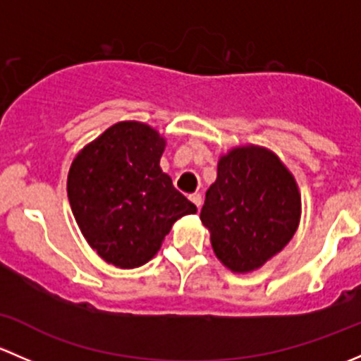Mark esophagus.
Masks as SVG:
<instances>
[{"instance_id": "34e87169", "label": "esophagus", "mask_w": 361, "mask_h": 361, "mask_svg": "<svg viewBox=\"0 0 361 361\" xmlns=\"http://www.w3.org/2000/svg\"><path fill=\"white\" fill-rule=\"evenodd\" d=\"M188 199H190V201L194 202L195 206H197V209H199V207H201V204H202V195H201V194H197V192H194V194L188 195Z\"/></svg>"}]
</instances>
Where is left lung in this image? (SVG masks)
Returning <instances> with one entry per match:
<instances>
[{
	"instance_id": "obj_1",
	"label": "left lung",
	"mask_w": 361,
	"mask_h": 361,
	"mask_svg": "<svg viewBox=\"0 0 361 361\" xmlns=\"http://www.w3.org/2000/svg\"><path fill=\"white\" fill-rule=\"evenodd\" d=\"M201 221L214 255L232 272H251L278 255L300 221L297 181L276 154L238 147L218 160Z\"/></svg>"
}]
</instances>
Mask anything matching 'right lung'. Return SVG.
Listing matches in <instances>:
<instances>
[{
	"label": "right lung",
	"instance_id": "obj_1",
	"mask_svg": "<svg viewBox=\"0 0 361 361\" xmlns=\"http://www.w3.org/2000/svg\"><path fill=\"white\" fill-rule=\"evenodd\" d=\"M166 140L141 122H118L69 167L68 197L92 250L120 269L147 264L171 227L197 213L160 169Z\"/></svg>",
	"mask_w": 361,
	"mask_h": 361
}]
</instances>
